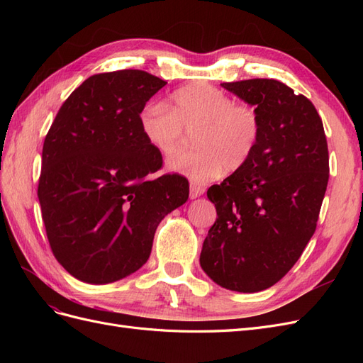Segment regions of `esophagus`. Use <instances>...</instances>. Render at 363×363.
Segmentation results:
<instances>
[{
    "label": "esophagus",
    "instance_id": "obj_1",
    "mask_svg": "<svg viewBox=\"0 0 363 363\" xmlns=\"http://www.w3.org/2000/svg\"><path fill=\"white\" fill-rule=\"evenodd\" d=\"M204 194V188L200 184H195V183H191V192H189V196L194 200V199H199V196H201Z\"/></svg>",
    "mask_w": 363,
    "mask_h": 363
}]
</instances>
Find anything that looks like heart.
<instances>
[{"label": "heart", "instance_id": "1", "mask_svg": "<svg viewBox=\"0 0 363 363\" xmlns=\"http://www.w3.org/2000/svg\"><path fill=\"white\" fill-rule=\"evenodd\" d=\"M140 131L150 147L163 156L179 150L184 128L195 130L199 148L179 152L167 168L183 174L194 183L216 180L236 171L255 155L262 121L257 108L248 103H238L221 89L194 83L171 94L169 104L156 101L147 104L139 115Z\"/></svg>", "mask_w": 363, "mask_h": 363}]
</instances>
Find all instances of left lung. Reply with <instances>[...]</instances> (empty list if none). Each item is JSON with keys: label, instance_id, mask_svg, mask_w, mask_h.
Listing matches in <instances>:
<instances>
[{"label": "left lung", "instance_id": "obj_1", "mask_svg": "<svg viewBox=\"0 0 363 363\" xmlns=\"http://www.w3.org/2000/svg\"><path fill=\"white\" fill-rule=\"evenodd\" d=\"M221 86L257 108L262 135L247 164L207 191L218 218L200 265L219 286L259 292L286 276L315 233L328 183L327 139L315 106L284 83Z\"/></svg>", "mask_w": 363, "mask_h": 363}]
</instances>
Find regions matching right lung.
I'll use <instances>...</instances> for the list:
<instances>
[{
  "label": "right lung",
  "mask_w": 363,
  "mask_h": 363,
  "mask_svg": "<svg viewBox=\"0 0 363 363\" xmlns=\"http://www.w3.org/2000/svg\"><path fill=\"white\" fill-rule=\"evenodd\" d=\"M167 84L139 69L96 74L60 107L43 142L38 196L54 257L91 284L118 281L148 260L162 219L188 201L179 174L162 168L139 125Z\"/></svg>",
  "instance_id": "add662e5"
}]
</instances>
